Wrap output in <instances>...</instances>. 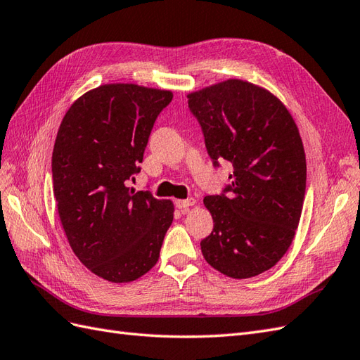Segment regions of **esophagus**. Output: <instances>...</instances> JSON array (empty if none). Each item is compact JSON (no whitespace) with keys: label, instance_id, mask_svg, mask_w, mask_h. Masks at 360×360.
<instances>
[{"label":"esophagus","instance_id":"1","mask_svg":"<svg viewBox=\"0 0 360 360\" xmlns=\"http://www.w3.org/2000/svg\"><path fill=\"white\" fill-rule=\"evenodd\" d=\"M195 204H196V199H193V198L186 199V200H176V207L181 211H186V210H188V207H193Z\"/></svg>","mask_w":360,"mask_h":360}]
</instances>
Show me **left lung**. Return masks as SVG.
I'll return each instance as SVG.
<instances>
[{
    "label": "left lung",
    "instance_id": "1",
    "mask_svg": "<svg viewBox=\"0 0 360 360\" xmlns=\"http://www.w3.org/2000/svg\"><path fill=\"white\" fill-rule=\"evenodd\" d=\"M187 97L214 167L233 164L225 190L204 198L214 226L202 254L219 272L251 278L281 260L300 224L307 169L298 127L278 98L245 80Z\"/></svg>",
    "mask_w": 360,
    "mask_h": 360
}]
</instances>
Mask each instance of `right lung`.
<instances>
[{
  "instance_id": "add662e5",
  "label": "right lung",
  "mask_w": 360,
  "mask_h": 360,
  "mask_svg": "<svg viewBox=\"0 0 360 360\" xmlns=\"http://www.w3.org/2000/svg\"><path fill=\"white\" fill-rule=\"evenodd\" d=\"M170 91L109 84L79 97L63 117L51 173L68 243L86 268L110 283H129L160 259L173 204L127 187Z\"/></svg>"
}]
</instances>
